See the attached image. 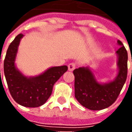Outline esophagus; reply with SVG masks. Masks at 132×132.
Listing matches in <instances>:
<instances>
[{
	"label": "esophagus",
	"mask_w": 132,
	"mask_h": 132,
	"mask_svg": "<svg viewBox=\"0 0 132 132\" xmlns=\"http://www.w3.org/2000/svg\"><path fill=\"white\" fill-rule=\"evenodd\" d=\"M75 68H76V64L74 63H71L68 65V69H69V71H73Z\"/></svg>",
	"instance_id": "34e87169"
}]
</instances>
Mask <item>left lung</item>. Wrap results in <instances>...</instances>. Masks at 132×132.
Returning <instances> with one entry per match:
<instances>
[{
	"label": "left lung",
	"instance_id": "obj_1",
	"mask_svg": "<svg viewBox=\"0 0 132 132\" xmlns=\"http://www.w3.org/2000/svg\"><path fill=\"white\" fill-rule=\"evenodd\" d=\"M116 52L118 71L113 80L99 83L89 67L75 69V97L83 107L91 110H100L115 102L127 77V52L121 41ZM132 62V59H131Z\"/></svg>",
	"mask_w": 132,
	"mask_h": 132
}]
</instances>
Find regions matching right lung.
<instances>
[{
    "label": "right lung",
    "instance_id": "add662e5",
    "mask_svg": "<svg viewBox=\"0 0 132 132\" xmlns=\"http://www.w3.org/2000/svg\"><path fill=\"white\" fill-rule=\"evenodd\" d=\"M23 37L22 34L18 35L8 46L4 60L5 76L9 91L16 102L27 108H37L49 99L54 83L68 67L53 66L38 76H24L15 65L19 44Z\"/></svg>",
    "mask_w": 132,
    "mask_h": 132
}]
</instances>
